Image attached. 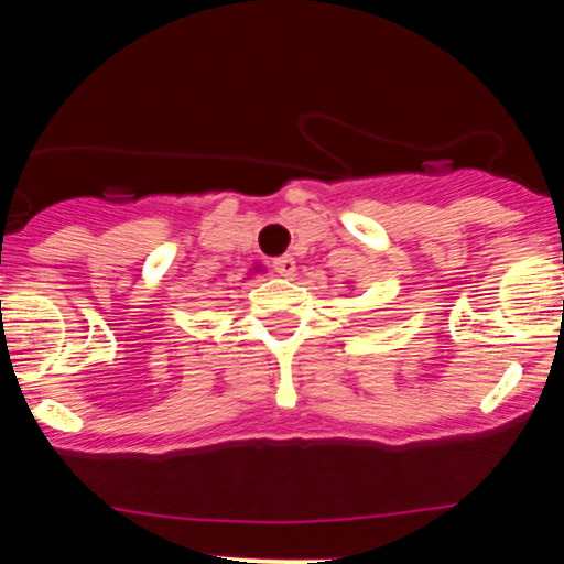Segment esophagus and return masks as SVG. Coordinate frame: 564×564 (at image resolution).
Returning a JSON list of instances; mask_svg holds the SVG:
<instances>
[{"mask_svg":"<svg viewBox=\"0 0 564 564\" xmlns=\"http://www.w3.org/2000/svg\"><path fill=\"white\" fill-rule=\"evenodd\" d=\"M273 270L278 275H283V278H294L296 275V262H294V257H278V260H273Z\"/></svg>","mask_w":564,"mask_h":564,"instance_id":"1","label":"esophagus"}]
</instances>
